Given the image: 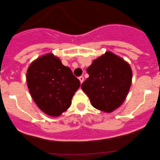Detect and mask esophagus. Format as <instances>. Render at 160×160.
Here are the masks:
<instances>
[{"label":"esophagus","instance_id":"obj_1","mask_svg":"<svg viewBox=\"0 0 160 160\" xmlns=\"http://www.w3.org/2000/svg\"><path fill=\"white\" fill-rule=\"evenodd\" d=\"M79 80H80V83H83V81H84V76H80V77H79Z\"/></svg>","mask_w":160,"mask_h":160}]
</instances>
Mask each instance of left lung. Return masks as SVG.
<instances>
[{
    "mask_svg": "<svg viewBox=\"0 0 160 160\" xmlns=\"http://www.w3.org/2000/svg\"><path fill=\"white\" fill-rule=\"evenodd\" d=\"M86 71L89 77L81 88L95 108L112 112L122 104L132 83V69L127 62L107 52L95 59Z\"/></svg>",
    "mask_w": 160,
    "mask_h": 160,
    "instance_id": "left-lung-1",
    "label": "left lung"
}]
</instances>
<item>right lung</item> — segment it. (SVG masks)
<instances>
[{
  "label": "right lung",
  "mask_w": 160,
  "mask_h": 160,
  "mask_svg": "<svg viewBox=\"0 0 160 160\" xmlns=\"http://www.w3.org/2000/svg\"><path fill=\"white\" fill-rule=\"evenodd\" d=\"M27 83L37 106L53 117H58L70 107L72 97L80 85L71 69L52 53L30 64Z\"/></svg>",
  "instance_id": "add662e5"
}]
</instances>
